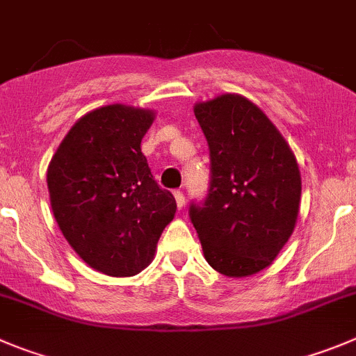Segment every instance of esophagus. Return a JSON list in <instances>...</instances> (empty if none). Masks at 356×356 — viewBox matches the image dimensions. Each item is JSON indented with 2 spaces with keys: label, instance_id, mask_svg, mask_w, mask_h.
I'll return each instance as SVG.
<instances>
[{
  "label": "esophagus",
  "instance_id": "obj_1",
  "mask_svg": "<svg viewBox=\"0 0 356 356\" xmlns=\"http://www.w3.org/2000/svg\"><path fill=\"white\" fill-rule=\"evenodd\" d=\"M175 200H176V207L180 208H184L185 207V195H184V192L181 191H175Z\"/></svg>",
  "mask_w": 356,
  "mask_h": 356
}]
</instances>
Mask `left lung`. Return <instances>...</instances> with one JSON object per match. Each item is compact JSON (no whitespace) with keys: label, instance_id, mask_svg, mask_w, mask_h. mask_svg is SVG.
<instances>
[{"label":"left lung","instance_id":"obj_1","mask_svg":"<svg viewBox=\"0 0 356 356\" xmlns=\"http://www.w3.org/2000/svg\"><path fill=\"white\" fill-rule=\"evenodd\" d=\"M210 148L211 180L191 220L208 265L249 277L272 265L295 229L302 178L296 156L259 107L236 93L197 102Z\"/></svg>","mask_w":356,"mask_h":356}]
</instances>
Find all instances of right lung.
<instances>
[{"label":"right lung","instance_id":"obj_1","mask_svg":"<svg viewBox=\"0 0 356 356\" xmlns=\"http://www.w3.org/2000/svg\"><path fill=\"white\" fill-rule=\"evenodd\" d=\"M155 113L111 104L81 116L47 168L51 208L77 256L97 272L132 277L153 261L176 201L153 180L141 141Z\"/></svg>","mask_w":356,"mask_h":356}]
</instances>
